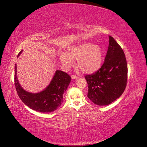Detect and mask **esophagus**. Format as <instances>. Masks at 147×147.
<instances>
[{
	"label": "esophagus",
	"instance_id": "34e87169",
	"mask_svg": "<svg viewBox=\"0 0 147 147\" xmlns=\"http://www.w3.org/2000/svg\"><path fill=\"white\" fill-rule=\"evenodd\" d=\"M78 77L77 76H76V75H71V78L72 79H73V80H75V79H78Z\"/></svg>",
	"mask_w": 147,
	"mask_h": 147
}]
</instances>
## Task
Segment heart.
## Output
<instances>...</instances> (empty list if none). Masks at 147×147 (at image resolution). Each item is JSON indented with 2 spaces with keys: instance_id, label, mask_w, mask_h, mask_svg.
<instances>
[{
  "instance_id": "obj_1",
  "label": "heart",
  "mask_w": 147,
  "mask_h": 147,
  "mask_svg": "<svg viewBox=\"0 0 147 147\" xmlns=\"http://www.w3.org/2000/svg\"><path fill=\"white\" fill-rule=\"evenodd\" d=\"M104 59L102 48L91 42H82L68 48L60 55V60L66 69L72 67L77 60V67L84 74H91L101 67Z\"/></svg>"
}]
</instances>
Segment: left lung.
<instances>
[{"label":"left lung","instance_id":"left-lung-1","mask_svg":"<svg viewBox=\"0 0 147 147\" xmlns=\"http://www.w3.org/2000/svg\"><path fill=\"white\" fill-rule=\"evenodd\" d=\"M127 66L125 53L116 40L109 36L105 62L98 71L85 76L88 85V97L94 104L107 106L124 92Z\"/></svg>","mask_w":147,"mask_h":147}]
</instances>
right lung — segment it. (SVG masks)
Segmentation results:
<instances>
[{"label":"right lung","mask_w":147,"mask_h":147,"mask_svg":"<svg viewBox=\"0 0 147 147\" xmlns=\"http://www.w3.org/2000/svg\"><path fill=\"white\" fill-rule=\"evenodd\" d=\"M23 51L22 50L18 57ZM16 64L15 66V85L18 96L24 104L30 109L41 113H50L58 109L63 101V93L71 82L67 74L57 70L47 87L42 91L32 93L25 91L20 85L16 75Z\"/></svg>","instance_id":"obj_1"}]
</instances>
